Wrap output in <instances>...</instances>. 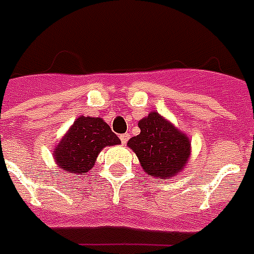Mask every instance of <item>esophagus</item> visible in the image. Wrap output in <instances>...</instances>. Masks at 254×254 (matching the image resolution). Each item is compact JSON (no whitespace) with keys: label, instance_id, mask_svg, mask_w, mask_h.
Returning a JSON list of instances; mask_svg holds the SVG:
<instances>
[{"label":"esophagus","instance_id":"obj_1","mask_svg":"<svg viewBox=\"0 0 254 254\" xmlns=\"http://www.w3.org/2000/svg\"><path fill=\"white\" fill-rule=\"evenodd\" d=\"M128 139H130V134H127V132H126V134H122V135H120V141H122V143H123V145H126Z\"/></svg>","mask_w":254,"mask_h":254}]
</instances>
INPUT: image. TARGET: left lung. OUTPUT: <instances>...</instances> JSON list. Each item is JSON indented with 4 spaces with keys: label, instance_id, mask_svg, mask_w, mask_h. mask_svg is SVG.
<instances>
[{
    "label": "left lung",
    "instance_id": "8db88e82",
    "mask_svg": "<svg viewBox=\"0 0 254 254\" xmlns=\"http://www.w3.org/2000/svg\"><path fill=\"white\" fill-rule=\"evenodd\" d=\"M138 127L139 135L132 136L127 146L135 153L147 175L170 181L183 171L191 153L186 132L154 111L141 119Z\"/></svg>",
    "mask_w": 254,
    "mask_h": 254
}]
</instances>
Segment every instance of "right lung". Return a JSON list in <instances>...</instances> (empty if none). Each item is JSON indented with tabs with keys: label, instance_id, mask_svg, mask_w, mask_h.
I'll return each mask as SVG.
<instances>
[{
	"label": "right lung",
	"instance_id": "obj_1",
	"mask_svg": "<svg viewBox=\"0 0 254 254\" xmlns=\"http://www.w3.org/2000/svg\"><path fill=\"white\" fill-rule=\"evenodd\" d=\"M122 143L104 119L79 116L53 150V159L61 170L86 175L105 146Z\"/></svg>",
	"mask_w": 254,
	"mask_h": 254
}]
</instances>
